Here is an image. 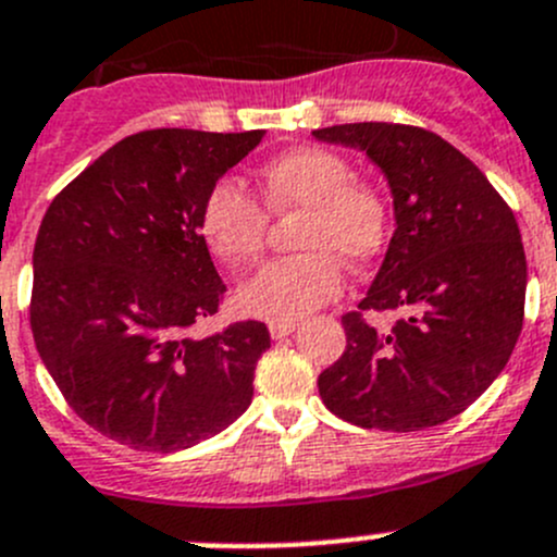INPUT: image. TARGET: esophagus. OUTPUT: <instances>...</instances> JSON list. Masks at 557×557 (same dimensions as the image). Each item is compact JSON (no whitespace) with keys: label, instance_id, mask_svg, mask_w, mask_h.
<instances>
[{"label":"esophagus","instance_id":"esophagus-1","mask_svg":"<svg viewBox=\"0 0 557 557\" xmlns=\"http://www.w3.org/2000/svg\"><path fill=\"white\" fill-rule=\"evenodd\" d=\"M296 325H299L296 320H272L269 323V334H272V339H283V336L294 334Z\"/></svg>","mask_w":557,"mask_h":557}]
</instances>
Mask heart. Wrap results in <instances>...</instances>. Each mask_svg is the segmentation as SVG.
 Listing matches in <instances>:
<instances>
[{"mask_svg": "<svg viewBox=\"0 0 557 557\" xmlns=\"http://www.w3.org/2000/svg\"><path fill=\"white\" fill-rule=\"evenodd\" d=\"M258 196L234 180L210 185L199 205V234L207 250L237 269L261 256L269 215L301 212L296 247L305 252L258 269L245 280L237 305L263 320H299L329 305L345 288V267L369 263L385 250L391 207L372 183L352 177L345 156L329 148H290L258 170Z\"/></svg>", "mask_w": 557, "mask_h": 557, "instance_id": "1", "label": "heart"}]
</instances>
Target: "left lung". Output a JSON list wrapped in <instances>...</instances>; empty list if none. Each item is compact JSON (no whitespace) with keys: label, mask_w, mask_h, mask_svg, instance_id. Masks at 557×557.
Segmentation results:
<instances>
[{"label":"left lung","mask_w":557,"mask_h":557,"mask_svg":"<svg viewBox=\"0 0 557 557\" xmlns=\"http://www.w3.org/2000/svg\"><path fill=\"white\" fill-rule=\"evenodd\" d=\"M312 137L361 148L396 210L367 299L342 314L347 347L320 372V398L361 429L445 423L502 374L520 336L528 272L515 212L460 150L420 126L342 123ZM369 309L403 318L377 332Z\"/></svg>","instance_id":"1"}]
</instances>
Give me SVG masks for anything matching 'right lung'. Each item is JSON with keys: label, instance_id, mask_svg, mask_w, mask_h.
Here are the masks:
<instances>
[{"label": "right lung", "instance_id": "obj_1", "mask_svg": "<svg viewBox=\"0 0 557 557\" xmlns=\"http://www.w3.org/2000/svg\"><path fill=\"white\" fill-rule=\"evenodd\" d=\"M261 137L137 132L50 201L35 243L32 334L61 396L99 434L174 453L250 407L269 331L239 320L194 334L226 294L196 218L210 185Z\"/></svg>", "mask_w": 557, "mask_h": 557}]
</instances>
